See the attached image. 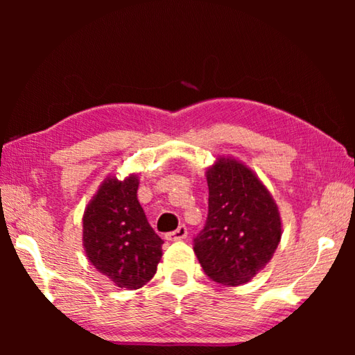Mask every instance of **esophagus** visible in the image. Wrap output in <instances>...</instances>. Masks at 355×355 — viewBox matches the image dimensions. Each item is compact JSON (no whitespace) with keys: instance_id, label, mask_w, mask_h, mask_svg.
I'll list each match as a JSON object with an SVG mask.
<instances>
[{"instance_id":"1","label":"esophagus","mask_w":355,"mask_h":355,"mask_svg":"<svg viewBox=\"0 0 355 355\" xmlns=\"http://www.w3.org/2000/svg\"><path fill=\"white\" fill-rule=\"evenodd\" d=\"M186 236H188V228H186V225H180L177 230H173L166 235L169 241H180V239H184Z\"/></svg>"}]
</instances>
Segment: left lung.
<instances>
[{"mask_svg": "<svg viewBox=\"0 0 355 355\" xmlns=\"http://www.w3.org/2000/svg\"><path fill=\"white\" fill-rule=\"evenodd\" d=\"M208 216L194 252L209 279L236 286L271 260L282 238L277 205L263 183L236 159H219L207 172Z\"/></svg>", "mask_w": 355, "mask_h": 355, "instance_id": "obj_1", "label": "left lung"}]
</instances>
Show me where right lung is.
I'll return each instance as SVG.
<instances>
[{
	"mask_svg": "<svg viewBox=\"0 0 355 355\" xmlns=\"http://www.w3.org/2000/svg\"><path fill=\"white\" fill-rule=\"evenodd\" d=\"M137 177L107 178L83 218L84 249L95 269L127 290L153 277L163 239L150 227L137 200Z\"/></svg>",
	"mask_w": 355,
	"mask_h": 355,
	"instance_id": "obj_1",
	"label": "right lung"
}]
</instances>
